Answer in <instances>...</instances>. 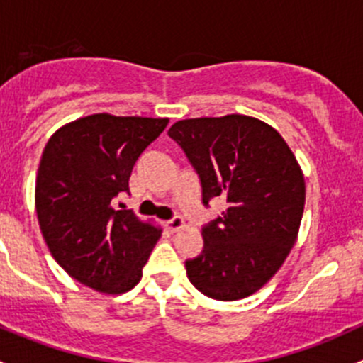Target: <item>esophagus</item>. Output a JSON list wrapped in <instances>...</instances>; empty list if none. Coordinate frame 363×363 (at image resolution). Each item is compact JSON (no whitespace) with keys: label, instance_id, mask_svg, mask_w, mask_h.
Wrapping results in <instances>:
<instances>
[{"label":"esophagus","instance_id":"obj_1","mask_svg":"<svg viewBox=\"0 0 363 363\" xmlns=\"http://www.w3.org/2000/svg\"><path fill=\"white\" fill-rule=\"evenodd\" d=\"M184 219H182V216H174L172 219H168L167 221V228L170 230V232H177V230L184 228Z\"/></svg>","mask_w":363,"mask_h":363}]
</instances>
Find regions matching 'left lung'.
Returning <instances> with one entry per match:
<instances>
[{"mask_svg":"<svg viewBox=\"0 0 363 363\" xmlns=\"http://www.w3.org/2000/svg\"><path fill=\"white\" fill-rule=\"evenodd\" d=\"M168 135L199 174L205 207L216 196L228 203L202 228L203 251L186 262L188 279L211 298H246L272 279L298 235L300 164L272 126L240 113L177 121Z\"/></svg>","mask_w":363,"mask_h":363,"instance_id":"left-lung-1","label":"left lung"}]
</instances>
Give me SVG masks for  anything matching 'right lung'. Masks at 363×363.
<instances>
[{"mask_svg": "<svg viewBox=\"0 0 363 363\" xmlns=\"http://www.w3.org/2000/svg\"><path fill=\"white\" fill-rule=\"evenodd\" d=\"M167 124L93 113L65 124L43 149L35 188L43 239L68 276L101 294L131 290L161 237L113 199L130 193L135 161Z\"/></svg>", "mask_w": 363, "mask_h": 363, "instance_id": "obj_1", "label": "right lung"}]
</instances>
